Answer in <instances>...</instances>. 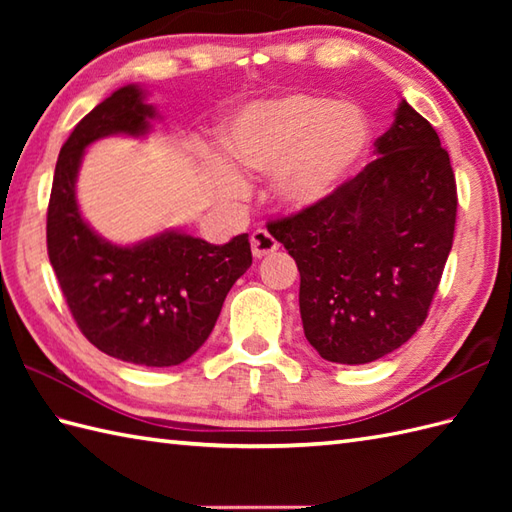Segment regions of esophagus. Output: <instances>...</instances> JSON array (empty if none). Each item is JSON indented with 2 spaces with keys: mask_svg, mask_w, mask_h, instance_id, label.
I'll return each instance as SVG.
<instances>
[{
  "mask_svg": "<svg viewBox=\"0 0 512 512\" xmlns=\"http://www.w3.org/2000/svg\"><path fill=\"white\" fill-rule=\"evenodd\" d=\"M250 248H253V255L257 259H262L270 253H275L279 244L277 239L266 231V228H257V231H253V235H250Z\"/></svg>",
  "mask_w": 512,
  "mask_h": 512,
  "instance_id": "obj_1",
  "label": "esophagus"
}]
</instances>
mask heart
I'll return each instance as SVG.
<instances>
[{
	"instance_id": "heart-1",
	"label": "heart",
	"mask_w": 512,
	"mask_h": 512,
	"mask_svg": "<svg viewBox=\"0 0 512 512\" xmlns=\"http://www.w3.org/2000/svg\"><path fill=\"white\" fill-rule=\"evenodd\" d=\"M372 147V123L354 103L295 92L239 110L220 134L231 165L215 169L224 198L246 189L238 171L273 173L275 193L290 209H310L339 191Z\"/></svg>"
}]
</instances>
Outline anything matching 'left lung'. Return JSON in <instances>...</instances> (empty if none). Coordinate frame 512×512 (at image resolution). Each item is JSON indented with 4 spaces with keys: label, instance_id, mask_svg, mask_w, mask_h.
<instances>
[{
    "label": "left lung",
    "instance_id": "1",
    "mask_svg": "<svg viewBox=\"0 0 512 512\" xmlns=\"http://www.w3.org/2000/svg\"><path fill=\"white\" fill-rule=\"evenodd\" d=\"M374 147L378 158L332 198L268 224L299 268L306 339L341 365L372 363L416 334L458 213L447 149L407 101Z\"/></svg>",
    "mask_w": 512,
    "mask_h": 512
}]
</instances>
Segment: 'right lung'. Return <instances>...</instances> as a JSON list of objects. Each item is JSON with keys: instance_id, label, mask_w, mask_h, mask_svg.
<instances>
[{"instance_id": "right-lung-1", "label": "right lung", "mask_w": 512, "mask_h": 512, "mask_svg": "<svg viewBox=\"0 0 512 512\" xmlns=\"http://www.w3.org/2000/svg\"><path fill=\"white\" fill-rule=\"evenodd\" d=\"M154 107L125 85L81 118L61 147L48 204V257L85 339L107 356L145 367L187 361L209 339L222 303L253 264L248 235L224 246L165 231L134 246L96 235L76 202L83 151L112 134L143 136Z\"/></svg>"}]
</instances>
